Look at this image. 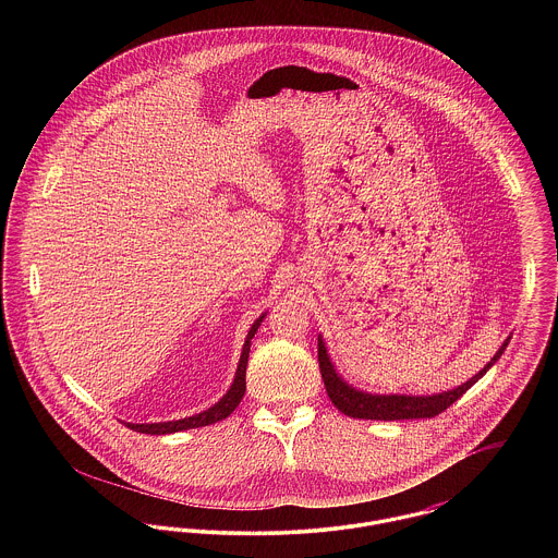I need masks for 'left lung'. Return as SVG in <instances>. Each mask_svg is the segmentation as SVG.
I'll return each instance as SVG.
<instances>
[{"label":"left lung","instance_id":"8db88e82","mask_svg":"<svg viewBox=\"0 0 558 558\" xmlns=\"http://www.w3.org/2000/svg\"><path fill=\"white\" fill-rule=\"evenodd\" d=\"M510 339H506L502 347L496 351V355L487 362V366L483 371H478L473 378H469L466 383H462L460 387L444 391V393H435V396H374L360 391L355 387H351L347 380L339 376V372L335 371L330 355L326 351V345L322 341V335L318 337V360L319 374L326 387V393L330 401L335 403V408H339L343 414L351 418H366V421H408V418H433L437 414H441L444 410H448L453 401L462 398L478 378L489 371L500 355L505 353L506 345Z\"/></svg>","mask_w":558,"mask_h":558}]
</instances>
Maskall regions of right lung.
I'll list each match as a JSON object with an SVG mask.
<instances>
[{"instance_id":"add662e5","label":"right lung","mask_w":558,"mask_h":558,"mask_svg":"<svg viewBox=\"0 0 558 558\" xmlns=\"http://www.w3.org/2000/svg\"><path fill=\"white\" fill-rule=\"evenodd\" d=\"M266 318L259 316V318L253 322L248 335H246V341L242 345V353H240L239 368H236V376H234V383L230 387V391L219 399L215 405H211L209 410L201 412V414H194V416H187L182 421H169V423H150V425H133V423H125L128 428L137 430V433H146V435H169V433H178V430H187V428H198V426L213 425V423H219L223 418H228L236 405L240 403V399L246 391V362H248V351H251V339L255 337L257 328L262 326V322Z\"/></svg>"}]
</instances>
